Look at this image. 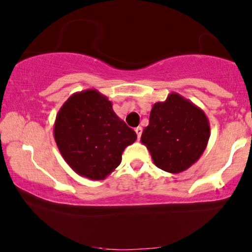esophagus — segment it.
I'll return each instance as SVG.
<instances>
[{"label": "esophagus", "mask_w": 252, "mask_h": 252, "mask_svg": "<svg viewBox=\"0 0 252 252\" xmlns=\"http://www.w3.org/2000/svg\"><path fill=\"white\" fill-rule=\"evenodd\" d=\"M135 132L136 135H137V138H140L141 135H142V128H141V126H137V128H135Z\"/></svg>", "instance_id": "1"}]
</instances>
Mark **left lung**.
I'll use <instances>...</instances> for the list:
<instances>
[{
    "instance_id": "8db88e82",
    "label": "left lung",
    "mask_w": 252,
    "mask_h": 252,
    "mask_svg": "<svg viewBox=\"0 0 252 252\" xmlns=\"http://www.w3.org/2000/svg\"><path fill=\"white\" fill-rule=\"evenodd\" d=\"M210 138V122L205 112L179 94L153 105L149 124L141 142L153 162L164 172L181 173L200 158Z\"/></svg>"
}]
</instances>
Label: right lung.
<instances>
[{
  "label": "right lung",
  "mask_w": 252,
  "mask_h": 252,
  "mask_svg": "<svg viewBox=\"0 0 252 252\" xmlns=\"http://www.w3.org/2000/svg\"><path fill=\"white\" fill-rule=\"evenodd\" d=\"M60 154L78 175L104 180L120 166L137 135L115 114L112 103L94 89L76 92L63 104L54 122Z\"/></svg>",
  "instance_id": "add662e5"
}]
</instances>
